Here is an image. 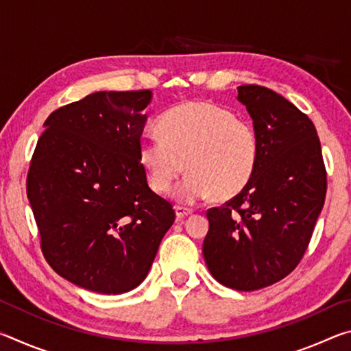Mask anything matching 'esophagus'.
<instances>
[{
	"label": "esophagus",
	"instance_id": "1",
	"mask_svg": "<svg viewBox=\"0 0 351 351\" xmlns=\"http://www.w3.org/2000/svg\"><path fill=\"white\" fill-rule=\"evenodd\" d=\"M175 212H176V218H178V219H182L184 217L190 215V213H192L193 210H192V209H189V207L176 206V207H175Z\"/></svg>",
	"mask_w": 351,
	"mask_h": 351
}]
</instances>
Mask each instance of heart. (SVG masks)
<instances>
[{"mask_svg": "<svg viewBox=\"0 0 351 351\" xmlns=\"http://www.w3.org/2000/svg\"><path fill=\"white\" fill-rule=\"evenodd\" d=\"M156 127L161 138L145 136L139 145V162L156 193H167L186 167L190 173L175 197L187 204L210 195L234 198L251 181L260 142L247 119L209 102H187L165 111Z\"/></svg>", "mask_w": 351, "mask_h": 351, "instance_id": "b5f03b06", "label": "heart"}]
</instances>
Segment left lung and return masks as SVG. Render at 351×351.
<instances>
[{
  "mask_svg": "<svg viewBox=\"0 0 351 351\" xmlns=\"http://www.w3.org/2000/svg\"><path fill=\"white\" fill-rule=\"evenodd\" d=\"M237 90L257 130L258 161L239 195L207 210L203 255L224 287L255 291L282 280L300 263L324 207L326 171L306 114L269 88Z\"/></svg>",
  "mask_w": 351,
  "mask_h": 351,
  "instance_id": "obj_1",
  "label": "left lung"
}]
</instances>
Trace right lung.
Instances as JSON below:
<instances>
[{
	"label": "right lung",
	"instance_id": "add662e5",
	"mask_svg": "<svg viewBox=\"0 0 351 351\" xmlns=\"http://www.w3.org/2000/svg\"><path fill=\"white\" fill-rule=\"evenodd\" d=\"M150 90L99 91L46 119L26 190L41 251L58 276L122 294L147 277L175 221L139 162Z\"/></svg>",
	"mask_w": 351,
	"mask_h": 351
}]
</instances>
